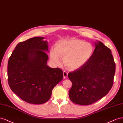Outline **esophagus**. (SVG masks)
<instances>
[{
	"instance_id": "34e87169",
	"label": "esophagus",
	"mask_w": 123,
	"mask_h": 123,
	"mask_svg": "<svg viewBox=\"0 0 123 123\" xmlns=\"http://www.w3.org/2000/svg\"><path fill=\"white\" fill-rule=\"evenodd\" d=\"M63 78L64 79H65V78H67L68 75V73L64 71L63 73Z\"/></svg>"
}]
</instances>
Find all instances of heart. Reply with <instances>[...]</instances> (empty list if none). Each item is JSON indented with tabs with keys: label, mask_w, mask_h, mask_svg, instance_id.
Returning a JSON list of instances; mask_svg holds the SVG:
<instances>
[{
	"label": "heart",
	"mask_w": 123,
	"mask_h": 123,
	"mask_svg": "<svg viewBox=\"0 0 123 123\" xmlns=\"http://www.w3.org/2000/svg\"><path fill=\"white\" fill-rule=\"evenodd\" d=\"M93 47L90 43L72 38L59 40L55 44V50L50 51L51 60L60 64V57L63 58L64 65L70 69H76L85 65L92 56Z\"/></svg>",
	"instance_id": "1"
}]
</instances>
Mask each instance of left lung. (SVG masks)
Listing matches in <instances>:
<instances>
[{"label":"left lung","mask_w":123,"mask_h":123,"mask_svg":"<svg viewBox=\"0 0 123 123\" xmlns=\"http://www.w3.org/2000/svg\"><path fill=\"white\" fill-rule=\"evenodd\" d=\"M95 43V48L86 63L68 74L73 85L69 97L76 104L96 102L106 95L113 86L115 63L111 51L102 42Z\"/></svg>","instance_id":"obj_1"}]
</instances>
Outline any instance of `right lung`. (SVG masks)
Here are the masks:
<instances>
[{
	"label": "right lung",
	"mask_w": 123,
	"mask_h": 123,
	"mask_svg": "<svg viewBox=\"0 0 123 123\" xmlns=\"http://www.w3.org/2000/svg\"><path fill=\"white\" fill-rule=\"evenodd\" d=\"M43 37H34L16 45L9 59L10 87L26 102L46 103L54 87L63 78L62 70L47 65L48 42Z\"/></svg>",
	"instance_id": "add662e5"
}]
</instances>
